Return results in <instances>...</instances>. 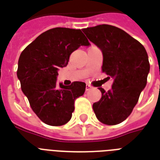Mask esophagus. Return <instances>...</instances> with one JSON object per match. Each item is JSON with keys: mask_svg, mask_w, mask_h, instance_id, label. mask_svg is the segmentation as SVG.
<instances>
[{"mask_svg": "<svg viewBox=\"0 0 160 160\" xmlns=\"http://www.w3.org/2000/svg\"><path fill=\"white\" fill-rule=\"evenodd\" d=\"M91 89V86L90 85H86V91H89Z\"/></svg>", "mask_w": 160, "mask_h": 160, "instance_id": "1", "label": "esophagus"}]
</instances>
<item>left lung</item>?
Returning a JSON list of instances; mask_svg holds the SVG:
<instances>
[{
  "label": "left lung",
  "mask_w": 160,
  "mask_h": 160,
  "mask_svg": "<svg viewBox=\"0 0 160 160\" xmlns=\"http://www.w3.org/2000/svg\"><path fill=\"white\" fill-rule=\"evenodd\" d=\"M82 32L102 50V71L108 79H114L111 90L98 88L102 96L93 104V111L102 123L117 125L130 116L147 84V51L140 42L112 25H97Z\"/></svg>",
  "instance_id": "8db88e82"
}]
</instances>
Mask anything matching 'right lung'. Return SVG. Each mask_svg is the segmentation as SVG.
<instances>
[{"label":"right lung","instance_id":"obj_1","mask_svg":"<svg viewBox=\"0 0 160 160\" xmlns=\"http://www.w3.org/2000/svg\"><path fill=\"white\" fill-rule=\"evenodd\" d=\"M89 42L80 29L55 28L45 31L20 55L17 75L32 110L44 123L62 126L70 121L74 103L86 84L73 82L56 85L59 67L68 64L71 54Z\"/></svg>","mask_w":160,"mask_h":160}]
</instances>
